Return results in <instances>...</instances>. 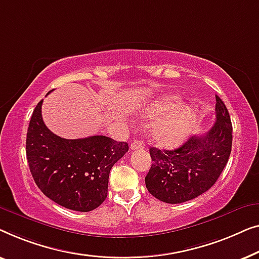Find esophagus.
Returning a JSON list of instances; mask_svg holds the SVG:
<instances>
[{
  "label": "esophagus",
  "instance_id": "1",
  "mask_svg": "<svg viewBox=\"0 0 259 259\" xmlns=\"http://www.w3.org/2000/svg\"><path fill=\"white\" fill-rule=\"evenodd\" d=\"M143 148H144L143 141H134L130 145L131 150H138V149H143Z\"/></svg>",
  "mask_w": 259,
  "mask_h": 259
}]
</instances>
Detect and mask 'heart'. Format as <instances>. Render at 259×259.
Wrapping results in <instances>:
<instances>
[{
  "label": "heart",
  "instance_id": "1",
  "mask_svg": "<svg viewBox=\"0 0 259 259\" xmlns=\"http://www.w3.org/2000/svg\"><path fill=\"white\" fill-rule=\"evenodd\" d=\"M180 103L177 97H171L169 100L157 104L150 111L145 112L147 117L161 114L170 110ZM197 122V109L192 105H182L174 109L162 119L156 123L152 129V137L156 143L161 147L174 148L183 143L189 137Z\"/></svg>",
  "mask_w": 259,
  "mask_h": 259
}]
</instances>
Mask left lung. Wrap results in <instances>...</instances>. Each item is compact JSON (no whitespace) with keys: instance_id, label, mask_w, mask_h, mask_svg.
Wrapping results in <instances>:
<instances>
[{"instance_id":"obj_1","label":"left lung","mask_w":259,"mask_h":259,"mask_svg":"<svg viewBox=\"0 0 259 259\" xmlns=\"http://www.w3.org/2000/svg\"><path fill=\"white\" fill-rule=\"evenodd\" d=\"M232 124L224 102L216 95V122L174 150L150 148L152 164L145 177L148 191L159 201L178 204L198 197L220 177L230 157Z\"/></svg>"}]
</instances>
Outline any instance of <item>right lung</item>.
Returning a JSON list of instances; mask_svg holds the SVG:
<instances>
[{
  "label": "right lung",
  "mask_w": 259,
  "mask_h": 259,
  "mask_svg": "<svg viewBox=\"0 0 259 259\" xmlns=\"http://www.w3.org/2000/svg\"><path fill=\"white\" fill-rule=\"evenodd\" d=\"M42 102L32 112L25 142L36 185L67 209L82 212L96 209L107 198L109 174L129 150L128 143L107 136L78 140L57 136L43 122Z\"/></svg>",
  "instance_id": "obj_1"
}]
</instances>
